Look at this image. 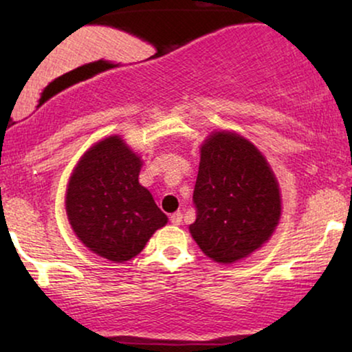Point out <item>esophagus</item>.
Segmentation results:
<instances>
[{
  "mask_svg": "<svg viewBox=\"0 0 352 352\" xmlns=\"http://www.w3.org/2000/svg\"><path fill=\"white\" fill-rule=\"evenodd\" d=\"M170 221L175 226H179L181 223H182V213H173L171 216H170Z\"/></svg>",
  "mask_w": 352,
  "mask_h": 352,
  "instance_id": "esophagus-1",
  "label": "esophagus"
}]
</instances>
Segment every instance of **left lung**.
I'll return each mask as SVG.
<instances>
[{
    "mask_svg": "<svg viewBox=\"0 0 352 352\" xmlns=\"http://www.w3.org/2000/svg\"><path fill=\"white\" fill-rule=\"evenodd\" d=\"M192 239L216 263L247 258L266 243L282 213L278 182L248 139L214 131L200 148Z\"/></svg>",
    "mask_w": 352,
    "mask_h": 352,
    "instance_id": "1",
    "label": "left lung"
}]
</instances>
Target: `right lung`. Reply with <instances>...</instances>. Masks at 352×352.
I'll return each mask as SVG.
<instances>
[{"label": "right lung", "instance_id": "1", "mask_svg": "<svg viewBox=\"0 0 352 352\" xmlns=\"http://www.w3.org/2000/svg\"><path fill=\"white\" fill-rule=\"evenodd\" d=\"M141 166V157L122 138L110 136L85 152L67 186L72 229L85 247L109 261H129L168 223L139 184Z\"/></svg>", "mask_w": 352, "mask_h": 352}]
</instances>
